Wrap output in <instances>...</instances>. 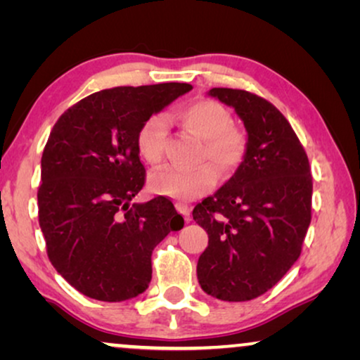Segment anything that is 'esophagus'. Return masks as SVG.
<instances>
[{"label": "esophagus", "mask_w": 360, "mask_h": 360, "mask_svg": "<svg viewBox=\"0 0 360 360\" xmlns=\"http://www.w3.org/2000/svg\"><path fill=\"white\" fill-rule=\"evenodd\" d=\"M175 208H176V211H179V213H180L181 216H184L186 223H188V221H190V208H188V205H185V203H175Z\"/></svg>", "instance_id": "34e87169"}]
</instances>
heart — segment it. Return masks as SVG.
<instances>
[{"label": "heart", "instance_id": "obj_1", "mask_svg": "<svg viewBox=\"0 0 360 360\" xmlns=\"http://www.w3.org/2000/svg\"><path fill=\"white\" fill-rule=\"evenodd\" d=\"M179 120L190 132L205 139L203 157L210 159L219 174L228 175L238 169L244 159L248 141L243 132L231 127V115L224 106L213 100L191 101L179 112ZM167 131L169 126L164 116H152L141 126L137 149L146 162L157 164L164 157ZM214 167L208 164L198 169L165 165L152 172L149 185L159 195L191 200L213 188L218 180Z\"/></svg>", "mask_w": 360, "mask_h": 360}]
</instances>
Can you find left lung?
Instances as JSON below:
<instances>
[{"instance_id":"left-lung-1","label":"left lung","mask_w":360,"mask_h":360,"mask_svg":"<svg viewBox=\"0 0 360 360\" xmlns=\"http://www.w3.org/2000/svg\"><path fill=\"white\" fill-rule=\"evenodd\" d=\"M208 95L234 108L248 146L234 175L193 210L208 233L196 275L211 297L248 302L272 288L300 257L311 221V170L272 103L233 88H211Z\"/></svg>"}]
</instances>
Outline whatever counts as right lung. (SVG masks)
Listing matches in <instances>:
<instances>
[{
	"label": "right lung",
	"mask_w": 360,
	"mask_h": 360,
	"mask_svg": "<svg viewBox=\"0 0 360 360\" xmlns=\"http://www.w3.org/2000/svg\"><path fill=\"white\" fill-rule=\"evenodd\" d=\"M191 88L159 83L101 90L53 126L41 160L39 224L52 265L85 297L112 303L146 292L152 250L184 228L170 200L132 198L146 175L137 132Z\"/></svg>",
	"instance_id": "1"
}]
</instances>
